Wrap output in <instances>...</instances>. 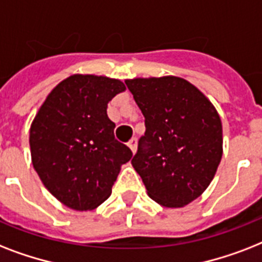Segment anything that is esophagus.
<instances>
[{
	"label": "esophagus",
	"mask_w": 262,
	"mask_h": 262,
	"mask_svg": "<svg viewBox=\"0 0 262 262\" xmlns=\"http://www.w3.org/2000/svg\"><path fill=\"white\" fill-rule=\"evenodd\" d=\"M127 147L130 148V151L133 152V154H136V151H137V140L132 139L130 141L127 143Z\"/></svg>",
	"instance_id": "1"
}]
</instances>
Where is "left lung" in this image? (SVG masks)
Here are the masks:
<instances>
[{
    "mask_svg": "<svg viewBox=\"0 0 262 262\" xmlns=\"http://www.w3.org/2000/svg\"><path fill=\"white\" fill-rule=\"evenodd\" d=\"M145 118L132 166L148 195L185 207L209 186L223 155L222 121L197 87L177 76L125 80Z\"/></svg>",
    "mask_w": 262,
    "mask_h": 262,
    "instance_id": "obj_1",
    "label": "left lung"
}]
</instances>
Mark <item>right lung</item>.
I'll list each match as a JSON object with an SVG mask.
<instances>
[{"mask_svg": "<svg viewBox=\"0 0 262 262\" xmlns=\"http://www.w3.org/2000/svg\"><path fill=\"white\" fill-rule=\"evenodd\" d=\"M126 90L106 76L72 75L57 84L30 127L31 159L47 190L75 211H92L111 194L132 151L114 137L107 104Z\"/></svg>", "mask_w": 262, "mask_h": 262, "instance_id": "add662e5", "label": "right lung"}]
</instances>
